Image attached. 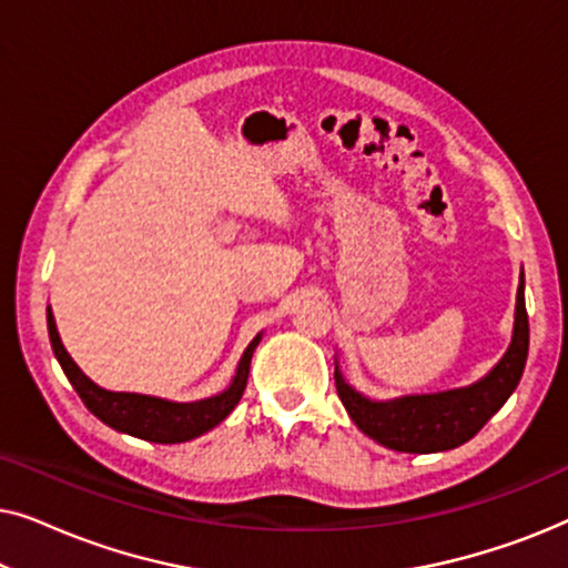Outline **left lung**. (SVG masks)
<instances>
[{"instance_id": "8db88e82", "label": "left lung", "mask_w": 568, "mask_h": 568, "mask_svg": "<svg viewBox=\"0 0 568 568\" xmlns=\"http://www.w3.org/2000/svg\"><path fill=\"white\" fill-rule=\"evenodd\" d=\"M530 348V325L525 310V274L519 276L515 328L509 348L499 362L473 385L453 387L442 393L400 395L390 400H375L348 385L336 359V390L352 422L395 453H445L465 445L484 429V424L499 410L519 385Z\"/></svg>"}]
</instances>
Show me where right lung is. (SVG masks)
<instances>
[{
	"mask_svg": "<svg viewBox=\"0 0 568 568\" xmlns=\"http://www.w3.org/2000/svg\"><path fill=\"white\" fill-rule=\"evenodd\" d=\"M45 321H49V338L53 354H57L61 369H64V375L69 383H72L77 395H80L84 406L90 408V414H95L100 422L108 424L115 432L131 434V437L146 442H160V445H178V442L196 439L209 429H214L216 424H222L224 418L232 414V408L237 406L240 398H243L247 375H251L253 352L255 346L261 344L263 336V333H258V336L247 344L237 362L235 377H232V383L224 387L222 393L212 395V398L178 403L158 398V395L105 390V387L92 383V379L77 367V362L69 356L64 344H61L51 307L45 310Z\"/></svg>",
	"mask_w": 568,
	"mask_h": 568,
	"instance_id": "add662e5",
	"label": "right lung"
}]
</instances>
